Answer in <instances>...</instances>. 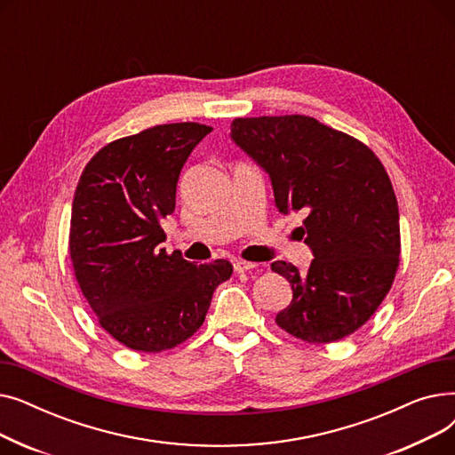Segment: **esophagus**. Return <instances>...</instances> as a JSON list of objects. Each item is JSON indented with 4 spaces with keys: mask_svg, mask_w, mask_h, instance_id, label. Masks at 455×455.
<instances>
[{
    "mask_svg": "<svg viewBox=\"0 0 455 455\" xmlns=\"http://www.w3.org/2000/svg\"><path fill=\"white\" fill-rule=\"evenodd\" d=\"M258 264H252V261H245V259H235L234 261V269L235 273H247L251 269H256Z\"/></svg>",
    "mask_w": 455,
    "mask_h": 455,
    "instance_id": "esophagus-1",
    "label": "esophagus"
}]
</instances>
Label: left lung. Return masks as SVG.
Wrapping results in <instances>:
<instances>
[{
    "instance_id": "8db88e82",
    "label": "left lung",
    "mask_w": 455,
    "mask_h": 455,
    "mask_svg": "<svg viewBox=\"0 0 455 455\" xmlns=\"http://www.w3.org/2000/svg\"><path fill=\"white\" fill-rule=\"evenodd\" d=\"M232 140L269 173L276 208L304 213L307 273L278 259L291 304L276 324L323 345L362 328L389 293L400 264L398 203L384 164L365 146L315 117H235Z\"/></svg>"
}]
</instances>
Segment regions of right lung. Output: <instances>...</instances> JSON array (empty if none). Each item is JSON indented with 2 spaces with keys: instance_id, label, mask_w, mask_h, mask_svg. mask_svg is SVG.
<instances>
[{
  "instance_id": "right-lung-1",
  "label": "right lung",
  "mask_w": 455,
  "mask_h": 455,
  "mask_svg": "<svg viewBox=\"0 0 455 455\" xmlns=\"http://www.w3.org/2000/svg\"><path fill=\"white\" fill-rule=\"evenodd\" d=\"M212 131L167 124L114 140L86 164L69 225V258L101 328L138 352H162L201 328L232 264L196 266L160 249L184 162Z\"/></svg>"
}]
</instances>
